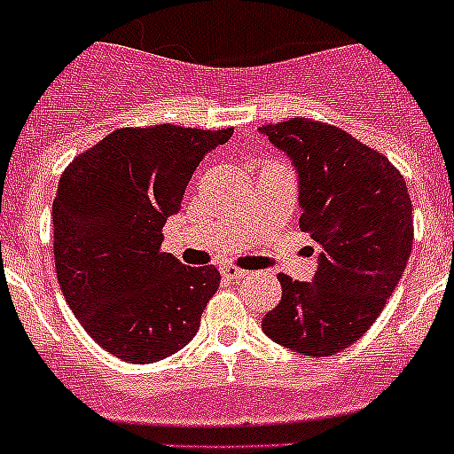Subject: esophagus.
<instances>
[{"instance_id":"1","label":"esophagus","mask_w":454,"mask_h":454,"mask_svg":"<svg viewBox=\"0 0 454 454\" xmlns=\"http://www.w3.org/2000/svg\"><path fill=\"white\" fill-rule=\"evenodd\" d=\"M220 275L224 277V279H231V282H239V279H243V277L247 275L246 270H240V268L236 266H223L220 268Z\"/></svg>"}]
</instances>
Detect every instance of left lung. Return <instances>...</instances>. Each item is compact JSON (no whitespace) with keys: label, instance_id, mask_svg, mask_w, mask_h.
I'll list each match as a JSON object with an SVG mask.
<instances>
[{"label":"left lung","instance_id":"obj_1","mask_svg":"<svg viewBox=\"0 0 454 454\" xmlns=\"http://www.w3.org/2000/svg\"><path fill=\"white\" fill-rule=\"evenodd\" d=\"M298 172L300 230L320 247L311 282L279 275L282 302L263 334L307 356L362 339L398 286L414 246L411 200L387 156L307 118L259 127Z\"/></svg>","mask_w":454,"mask_h":454}]
</instances>
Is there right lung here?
Here are the masks:
<instances>
[{"label":"right lung","mask_w":454,"mask_h":454,"mask_svg":"<svg viewBox=\"0 0 454 454\" xmlns=\"http://www.w3.org/2000/svg\"><path fill=\"white\" fill-rule=\"evenodd\" d=\"M231 134L124 127L61 175L51 207L56 277L83 330L122 362H159L198 334L220 272L161 252L163 224L182 208L200 161Z\"/></svg>","instance_id":"right-lung-1"}]
</instances>
